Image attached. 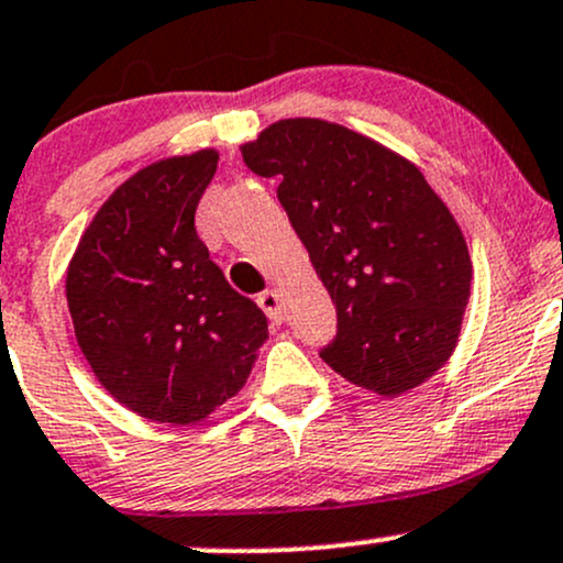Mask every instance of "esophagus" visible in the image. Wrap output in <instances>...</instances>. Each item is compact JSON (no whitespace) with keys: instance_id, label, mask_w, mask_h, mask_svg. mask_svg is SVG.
Returning <instances> with one entry per match:
<instances>
[{"instance_id":"esophagus-1","label":"esophagus","mask_w":563,"mask_h":563,"mask_svg":"<svg viewBox=\"0 0 563 563\" xmlns=\"http://www.w3.org/2000/svg\"><path fill=\"white\" fill-rule=\"evenodd\" d=\"M258 307L267 312V318L272 323H283L286 320V305H283V294L280 291H264L258 294Z\"/></svg>"}]
</instances>
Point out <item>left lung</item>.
Segmentation results:
<instances>
[{
	"instance_id": "8db88e82",
	"label": "left lung",
	"mask_w": 563,
	"mask_h": 563,
	"mask_svg": "<svg viewBox=\"0 0 563 563\" xmlns=\"http://www.w3.org/2000/svg\"><path fill=\"white\" fill-rule=\"evenodd\" d=\"M277 178V200L336 307L320 357L382 398L422 385L449 361L471 296L460 224L417 165L325 120H280L243 146Z\"/></svg>"
}]
</instances>
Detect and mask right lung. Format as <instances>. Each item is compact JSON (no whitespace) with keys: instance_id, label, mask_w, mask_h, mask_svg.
Masks as SVG:
<instances>
[{"instance_id":"1","label":"right lung","mask_w":563,"mask_h":563,"mask_svg":"<svg viewBox=\"0 0 563 563\" xmlns=\"http://www.w3.org/2000/svg\"><path fill=\"white\" fill-rule=\"evenodd\" d=\"M219 152L159 159L114 189L66 272L77 344L122 406L195 424L249 379L267 318L197 238Z\"/></svg>"}]
</instances>
